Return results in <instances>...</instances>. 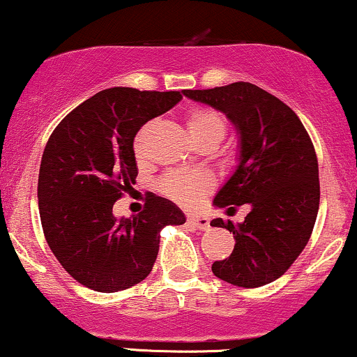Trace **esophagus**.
Returning <instances> with one entry per match:
<instances>
[{
    "label": "esophagus",
    "instance_id": "34e87169",
    "mask_svg": "<svg viewBox=\"0 0 357 357\" xmlns=\"http://www.w3.org/2000/svg\"><path fill=\"white\" fill-rule=\"evenodd\" d=\"M188 223L191 227L198 228V230H208L210 228V220L206 216H198V215H190L188 216Z\"/></svg>",
    "mask_w": 357,
    "mask_h": 357
}]
</instances>
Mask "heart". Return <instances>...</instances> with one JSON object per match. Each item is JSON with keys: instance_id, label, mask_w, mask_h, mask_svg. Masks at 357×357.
<instances>
[{"instance_id": "b5f03b06", "label": "heart", "mask_w": 357, "mask_h": 357, "mask_svg": "<svg viewBox=\"0 0 357 357\" xmlns=\"http://www.w3.org/2000/svg\"><path fill=\"white\" fill-rule=\"evenodd\" d=\"M188 132L196 146H216L227 132V119L220 110L211 107H191L184 116ZM144 130L136 136L134 151L137 155L142 153ZM213 179L203 173H169L161 181V190L173 202L183 206H192L211 190Z\"/></svg>"}]
</instances>
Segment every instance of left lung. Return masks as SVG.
<instances>
[{
  "label": "left lung",
  "instance_id": "8db88e82",
  "mask_svg": "<svg viewBox=\"0 0 357 357\" xmlns=\"http://www.w3.org/2000/svg\"><path fill=\"white\" fill-rule=\"evenodd\" d=\"M184 96L227 114L240 134V165L215 206H252L243 223L211 221L235 238L231 255L215 261L213 273L245 289L267 285L284 275L312 235L321 199L312 141L289 105L248 82Z\"/></svg>",
  "mask_w": 357,
  "mask_h": 357
}]
</instances>
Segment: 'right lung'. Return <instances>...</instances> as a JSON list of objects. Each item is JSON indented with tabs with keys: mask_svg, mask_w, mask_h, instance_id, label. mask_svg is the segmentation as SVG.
<instances>
[{
	"mask_svg": "<svg viewBox=\"0 0 357 357\" xmlns=\"http://www.w3.org/2000/svg\"><path fill=\"white\" fill-rule=\"evenodd\" d=\"M181 99V92L102 90L61 119L45 146L38 176L45 238L61 267L96 292L144 280L159 233L186 221L174 203L155 195L146 196L144 210L132 218L112 215L114 203L136 183L137 130Z\"/></svg>",
	"mask_w": 357,
	"mask_h": 357,
	"instance_id": "add662e5",
	"label": "right lung"
}]
</instances>
